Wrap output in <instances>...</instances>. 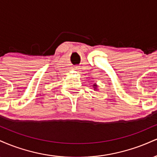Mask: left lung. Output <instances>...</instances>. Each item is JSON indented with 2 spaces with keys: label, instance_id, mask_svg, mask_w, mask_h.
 Masks as SVG:
<instances>
[{
  "label": "left lung",
  "instance_id": "left-lung-1",
  "mask_svg": "<svg viewBox=\"0 0 157 157\" xmlns=\"http://www.w3.org/2000/svg\"><path fill=\"white\" fill-rule=\"evenodd\" d=\"M94 89H97V85L96 84H94Z\"/></svg>",
  "mask_w": 157,
  "mask_h": 157
}]
</instances>
